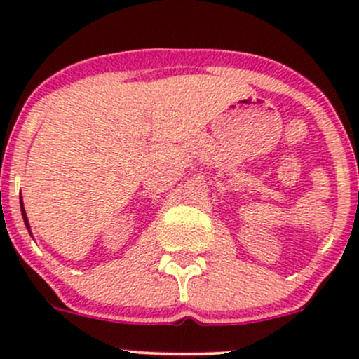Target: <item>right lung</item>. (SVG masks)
I'll return each mask as SVG.
<instances>
[{"label": "right lung", "instance_id": "obj_1", "mask_svg": "<svg viewBox=\"0 0 359 359\" xmlns=\"http://www.w3.org/2000/svg\"><path fill=\"white\" fill-rule=\"evenodd\" d=\"M22 214H23V221H25V224H27V228H28V219H27V214H25V209L22 208Z\"/></svg>", "mask_w": 359, "mask_h": 359}]
</instances>
